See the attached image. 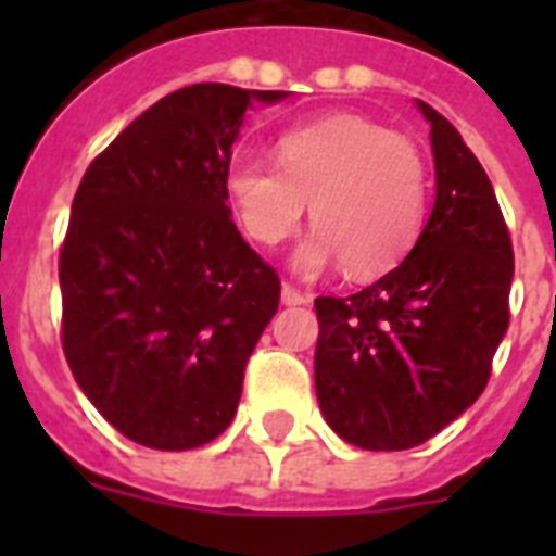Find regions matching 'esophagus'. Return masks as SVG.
<instances>
[{
	"mask_svg": "<svg viewBox=\"0 0 556 556\" xmlns=\"http://www.w3.org/2000/svg\"><path fill=\"white\" fill-rule=\"evenodd\" d=\"M279 296H282V303L286 305H305L308 303V294H303V291H296L294 286H282V291H279Z\"/></svg>",
	"mask_w": 556,
	"mask_h": 556,
	"instance_id": "34e87169",
	"label": "esophagus"
}]
</instances>
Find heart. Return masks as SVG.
<instances>
[{"label": "heart", "mask_w": 556, "mask_h": 556, "mask_svg": "<svg viewBox=\"0 0 556 556\" xmlns=\"http://www.w3.org/2000/svg\"><path fill=\"white\" fill-rule=\"evenodd\" d=\"M279 164L239 152L227 192L253 242H286L312 204V236L296 270L320 274L340 262L346 277H378L413 251L427 218L430 173L404 135L357 115H334L279 138Z\"/></svg>", "instance_id": "b5f03b06"}]
</instances>
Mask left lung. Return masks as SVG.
Returning a JSON list of instances; mask_svg holds the SVG:
<instances>
[{"label":"left lung","mask_w":556,"mask_h":556,"mask_svg":"<svg viewBox=\"0 0 556 556\" xmlns=\"http://www.w3.org/2000/svg\"><path fill=\"white\" fill-rule=\"evenodd\" d=\"M435 201L397 268L352 296H317L314 387L323 418L364 450L432 439L484 392L508 331L514 248L491 178L424 100Z\"/></svg>","instance_id":"1"}]
</instances>
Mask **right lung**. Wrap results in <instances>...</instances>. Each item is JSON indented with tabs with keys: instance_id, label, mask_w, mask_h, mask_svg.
Masks as SVG:
<instances>
[{
	"instance_id": "obj_1",
	"label": "right lung",
	"mask_w": 556,
	"mask_h": 556,
	"mask_svg": "<svg viewBox=\"0 0 556 556\" xmlns=\"http://www.w3.org/2000/svg\"><path fill=\"white\" fill-rule=\"evenodd\" d=\"M288 91L195 83L86 169L60 251L63 352L135 444L192 450L233 421L279 279L236 230L227 167L244 112Z\"/></svg>"
}]
</instances>
